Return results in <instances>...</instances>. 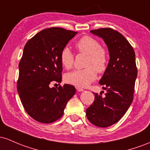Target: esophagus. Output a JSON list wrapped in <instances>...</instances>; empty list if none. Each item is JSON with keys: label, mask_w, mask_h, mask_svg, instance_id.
I'll return each mask as SVG.
<instances>
[{"label": "esophagus", "mask_w": 150, "mask_h": 150, "mask_svg": "<svg viewBox=\"0 0 150 150\" xmlns=\"http://www.w3.org/2000/svg\"><path fill=\"white\" fill-rule=\"evenodd\" d=\"M76 90H77V91H79V92H81V91H83V88H80V87H76Z\"/></svg>", "instance_id": "esophagus-1"}]
</instances>
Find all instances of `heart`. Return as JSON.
<instances>
[{
    "label": "heart",
    "mask_w": 150,
    "mask_h": 150,
    "mask_svg": "<svg viewBox=\"0 0 150 150\" xmlns=\"http://www.w3.org/2000/svg\"><path fill=\"white\" fill-rule=\"evenodd\" d=\"M79 52L88 54L83 69L75 70L64 76L67 83L78 87H87L96 80L97 72L105 71L109 61V55L106 49L102 47L100 42L95 38L83 36L76 44ZM62 64L67 69L72 68L74 62V55L67 47L62 49L60 54Z\"/></svg>",
    "instance_id": "b5f03b06"
}]
</instances>
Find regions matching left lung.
I'll return each instance as SVG.
<instances>
[{
  "label": "left lung",
  "mask_w": 150,
  "mask_h": 150,
  "mask_svg": "<svg viewBox=\"0 0 150 150\" xmlns=\"http://www.w3.org/2000/svg\"><path fill=\"white\" fill-rule=\"evenodd\" d=\"M101 38L108 49L110 59L99 83L107 91L105 96L95 93V100L86 109L88 120L94 125L106 127L118 122L133 100L137 69L135 54L129 42L111 28L91 31Z\"/></svg>",
  "instance_id": "8db88e82"
}]
</instances>
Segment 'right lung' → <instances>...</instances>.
Here are the masks:
<instances>
[{"mask_svg":"<svg viewBox=\"0 0 150 150\" xmlns=\"http://www.w3.org/2000/svg\"><path fill=\"white\" fill-rule=\"evenodd\" d=\"M77 32L62 28L42 30L28 41L19 63L17 89L25 111L35 120L51 123L63 115L76 93L74 86L50 88L62 81L60 54Z\"/></svg>","mask_w":150,"mask_h":150,"instance_id":"right-lung-1","label":"right lung"}]
</instances>
